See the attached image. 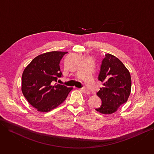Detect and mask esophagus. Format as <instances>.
<instances>
[{
    "mask_svg": "<svg viewBox=\"0 0 154 154\" xmlns=\"http://www.w3.org/2000/svg\"><path fill=\"white\" fill-rule=\"evenodd\" d=\"M81 91H82V92H84V94H88V95L90 94V92H89L88 89H81Z\"/></svg>",
    "mask_w": 154,
    "mask_h": 154,
    "instance_id": "1",
    "label": "esophagus"
}]
</instances>
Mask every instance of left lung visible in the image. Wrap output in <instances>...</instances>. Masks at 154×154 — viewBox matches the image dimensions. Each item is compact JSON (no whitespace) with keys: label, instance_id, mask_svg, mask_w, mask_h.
Returning a JSON list of instances; mask_svg holds the SVG:
<instances>
[{"label":"left lung","instance_id":"8db88e82","mask_svg":"<svg viewBox=\"0 0 154 154\" xmlns=\"http://www.w3.org/2000/svg\"><path fill=\"white\" fill-rule=\"evenodd\" d=\"M98 79L103 82V88L97 93L102 103L95 110L105 114L114 113L127 102L130 96L131 87L130 72L118 58L106 54Z\"/></svg>","mask_w":154,"mask_h":154}]
</instances>
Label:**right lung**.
I'll return each mask as SVG.
<instances>
[{"instance_id":"obj_1","label":"right lung","mask_w":154,"mask_h":154,"mask_svg":"<svg viewBox=\"0 0 154 154\" xmlns=\"http://www.w3.org/2000/svg\"><path fill=\"white\" fill-rule=\"evenodd\" d=\"M66 53L51 51L40 54L32 60L23 73V94L38 111L48 112L57 107L73 89L55 82L62 75L59 63Z\"/></svg>"}]
</instances>
